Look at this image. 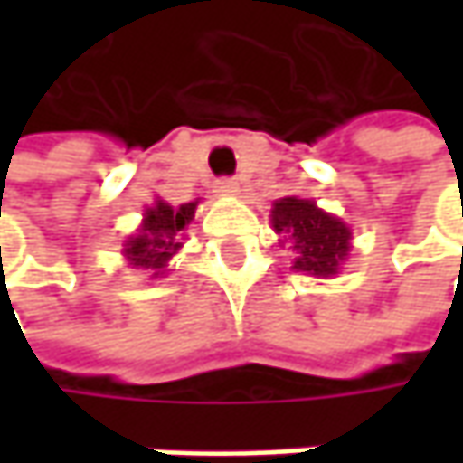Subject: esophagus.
Returning <instances> with one entry per match:
<instances>
[{
  "mask_svg": "<svg viewBox=\"0 0 463 463\" xmlns=\"http://www.w3.org/2000/svg\"><path fill=\"white\" fill-rule=\"evenodd\" d=\"M214 193L222 195V198H232V195H238V182L235 179H220L214 184Z\"/></svg>",
  "mask_w": 463,
  "mask_h": 463,
  "instance_id": "1",
  "label": "esophagus"
}]
</instances>
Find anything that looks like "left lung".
I'll use <instances>...</instances> for the list:
<instances>
[{
	"label": "left lung",
	"mask_w": 463,
	"mask_h": 463,
	"mask_svg": "<svg viewBox=\"0 0 463 463\" xmlns=\"http://www.w3.org/2000/svg\"><path fill=\"white\" fill-rule=\"evenodd\" d=\"M273 231L284 232L292 241L295 262L300 273L329 279L340 270L351 251V231L337 217L322 212L308 198H281L270 212Z\"/></svg>",
	"instance_id": "left-lung-1"
}]
</instances>
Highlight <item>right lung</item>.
Returning <instances> with one entry per match:
<instances>
[{"instance_id":"1","label":"right lung","mask_w":463,"mask_h":463,"mask_svg":"<svg viewBox=\"0 0 463 463\" xmlns=\"http://www.w3.org/2000/svg\"><path fill=\"white\" fill-rule=\"evenodd\" d=\"M195 206L198 203H184V206L174 209L163 201H155V206H149L144 212L139 232L123 243L126 246L123 254H126L128 265L144 268L152 273V279H157L168 268V260L179 251L182 231L190 225Z\"/></svg>"}]
</instances>
